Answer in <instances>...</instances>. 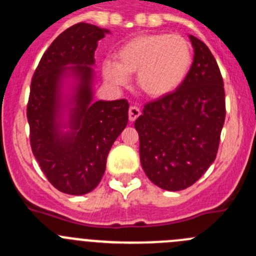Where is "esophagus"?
Returning a JSON list of instances; mask_svg holds the SVG:
<instances>
[{"instance_id": "1", "label": "esophagus", "mask_w": 256, "mask_h": 256, "mask_svg": "<svg viewBox=\"0 0 256 256\" xmlns=\"http://www.w3.org/2000/svg\"><path fill=\"white\" fill-rule=\"evenodd\" d=\"M140 116V110L137 106H130L128 110V116H130V122H134L138 116Z\"/></svg>"}]
</instances>
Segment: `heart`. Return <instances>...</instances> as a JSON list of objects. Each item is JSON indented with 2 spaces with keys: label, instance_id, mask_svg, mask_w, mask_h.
Instances as JSON below:
<instances>
[{
  "label": "heart",
  "instance_id": "heart-1",
  "mask_svg": "<svg viewBox=\"0 0 256 256\" xmlns=\"http://www.w3.org/2000/svg\"><path fill=\"white\" fill-rule=\"evenodd\" d=\"M193 64V49L182 35L146 34L126 42L116 62L104 63L105 80L124 86L126 76L137 74V88L150 99H162L182 85Z\"/></svg>",
  "mask_w": 256,
  "mask_h": 256
}]
</instances>
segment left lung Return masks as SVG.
I'll use <instances>...</instances> for the list:
<instances>
[{"mask_svg":"<svg viewBox=\"0 0 256 256\" xmlns=\"http://www.w3.org/2000/svg\"><path fill=\"white\" fill-rule=\"evenodd\" d=\"M189 38L194 60L182 85L147 102L134 122L140 165L154 185L170 192L193 185L212 165L226 116L218 64L203 42Z\"/></svg>","mask_w":256,"mask_h":256,"instance_id":"obj_1","label":"left lung"}]
</instances>
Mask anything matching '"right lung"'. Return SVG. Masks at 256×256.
Returning a JSON list of instances; mask_svg holds the SVG:
<instances>
[{
    "mask_svg": "<svg viewBox=\"0 0 256 256\" xmlns=\"http://www.w3.org/2000/svg\"><path fill=\"white\" fill-rule=\"evenodd\" d=\"M105 34L109 30L85 22L64 30L43 54L30 86L32 151L50 184L71 196L98 186L128 123L126 100L94 102V56Z\"/></svg>",
    "mask_w": 256,
    "mask_h": 256,
    "instance_id": "add662e5",
    "label": "right lung"
}]
</instances>
